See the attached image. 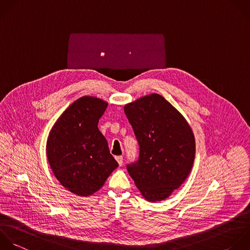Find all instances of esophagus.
<instances>
[{
    "mask_svg": "<svg viewBox=\"0 0 250 250\" xmlns=\"http://www.w3.org/2000/svg\"><path fill=\"white\" fill-rule=\"evenodd\" d=\"M115 159H116V161L118 162L119 166H122V164H123V156H122V155L115 156Z\"/></svg>",
    "mask_w": 250,
    "mask_h": 250,
    "instance_id": "esophagus-1",
    "label": "esophagus"
}]
</instances>
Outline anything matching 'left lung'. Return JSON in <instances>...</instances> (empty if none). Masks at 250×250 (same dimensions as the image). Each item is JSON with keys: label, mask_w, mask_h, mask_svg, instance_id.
Listing matches in <instances>:
<instances>
[{"label": "left lung", "mask_w": 250, "mask_h": 250, "mask_svg": "<svg viewBox=\"0 0 250 250\" xmlns=\"http://www.w3.org/2000/svg\"><path fill=\"white\" fill-rule=\"evenodd\" d=\"M140 146L129 175L148 201L167 198L188 176L195 155L193 133L163 97L151 94L124 106Z\"/></svg>", "instance_id": "left-lung-1"}]
</instances>
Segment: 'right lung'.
Returning <instances> with one entry per match:
<instances>
[{
	"label": "right lung",
	"instance_id": "add662e5",
	"mask_svg": "<svg viewBox=\"0 0 250 250\" xmlns=\"http://www.w3.org/2000/svg\"><path fill=\"white\" fill-rule=\"evenodd\" d=\"M107 103L94 97L75 101L61 115L48 138L47 156L60 183L88 196L99 190L118 167L98 128Z\"/></svg>",
	"mask_w": 250,
	"mask_h": 250
}]
</instances>
